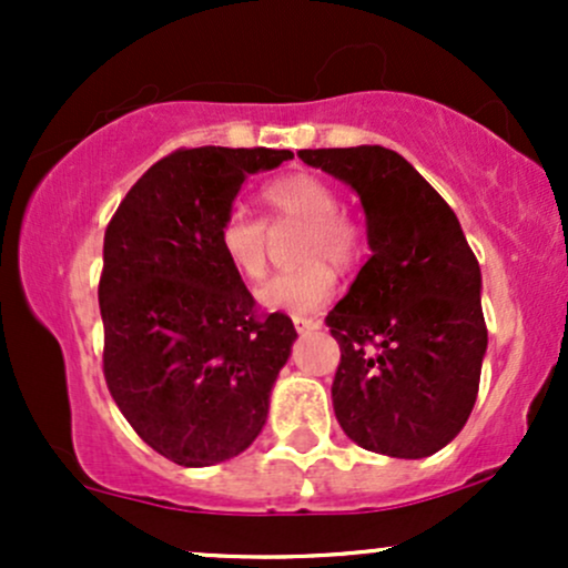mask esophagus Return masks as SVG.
<instances>
[{
  "instance_id": "1",
  "label": "esophagus",
  "mask_w": 568,
  "mask_h": 568,
  "mask_svg": "<svg viewBox=\"0 0 568 568\" xmlns=\"http://www.w3.org/2000/svg\"><path fill=\"white\" fill-rule=\"evenodd\" d=\"M293 325H296L298 334H310V331H317V328H321V321H317V317L293 315Z\"/></svg>"
}]
</instances>
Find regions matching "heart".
Segmentation results:
<instances>
[{
  "label": "heart",
  "instance_id": "obj_1",
  "mask_svg": "<svg viewBox=\"0 0 568 568\" xmlns=\"http://www.w3.org/2000/svg\"><path fill=\"white\" fill-rule=\"evenodd\" d=\"M266 221L232 205L219 221L216 243L221 256L243 280H262L272 256L270 230L302 224L293 258L296 266L266 280L258 291L264 306L306 312L328 302L336 288L331 262L349 270L366 253V234L357 219L338 207L336 189L312 173H288L262 189Z\"/></svg>",
  "mask_w": 568,
  "mask_h": 568
}]
</instances>
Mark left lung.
<instances>
[{"instance_id": "left-lung-1", "label": "left lung", "mask_w": 568, "mask_h": 568, "mask_svg": "<svg viewBox=\"0 0 568 568\" xmlns=\"http://www.w3.org/2000/svg\"><path fill=\"white\" fill-rule=\"evenodd\" d=\"M298 158L347 181L368 219L371 258L325 317L342 349L331 384L338 425L395 459L440 452L470 419L488 344L480 266L459 219L393 149Z\"/></svg>"}]
</instances>
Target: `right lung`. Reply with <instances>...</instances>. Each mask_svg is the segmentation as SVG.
I'll return each mask as SVG.
<instances>
[{"instance_id":"1","label":"right lung","mask_w":568,"mask_h":568,"mask_svg":"<svg viewBox=\"0 0 568 568\" xmlns=\"http://www.w3.org/2000/svg\"><path fill=\"white\" fill-rule=\"evenodd\" d=\"M288 149H175L130 186L103 234V379L139 438L181 467L245 452L296 338L226 264L219 221L247 173Z\"/></svg>"}]
</instances>
